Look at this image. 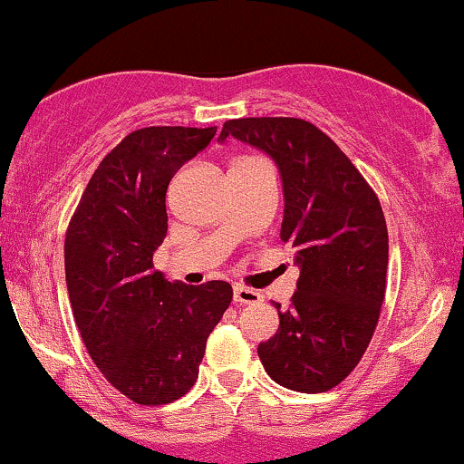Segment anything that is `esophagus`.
<instances>
[{"label":"esophagus","instance_id":"esophagus-1","mask_svg":"<svg viewBox=\"0 0 464 464\" xmlns=\"http://www.w3.org/2000/svg\"><path fill=\"white\" fill-rule=\"evenodd\" d=\"M264 300V295L259 294L256 289H249V287H234V304H238V306H245V304H259Z\"/></svg>","mask_w":464,"mask_h":464}]
</instances>
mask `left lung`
<instances>
[{
	"label": "left lung",
	"mask_w": 464,
	"mask_h": 464,
	"mask_svg": "<svg viewBox=\"0 0 464 464\" xmlns=\"http://www.w3.org/2000/svg\"><path fill=\"white\" fill-rule=\"evenodd\" d=\"M237 137L272 156L281 170L283 243L300 266L289 310L257 354L285 389L325 392L351 373L378 325L389 268V232L376 192L348 156L300 118L227 120Z\"/></svg>",
	"instance_id": "obj_1"
}]
</instances>
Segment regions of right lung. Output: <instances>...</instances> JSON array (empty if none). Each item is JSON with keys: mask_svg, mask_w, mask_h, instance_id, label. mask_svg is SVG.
I'll return each instance as SVG.
<instances>
[{"mask_svg": "<svg viewBox=\"0 0 464 464\" xmlns=\"http://www.w3.org/2000/svg\"><path fill=\"white\" fill-rule=\"evenodd\" d=\"M218 126H148L94 170L65 234L72 310L94 365L130 401L164 405L192 389L207 338L232 302L226 281L169 283L154 268L167 188Z\"/></svg>", "mask_w": 464, "mask_h": 464, "instance_id": "obj_1", "label": "right lung"}]
</instances>
